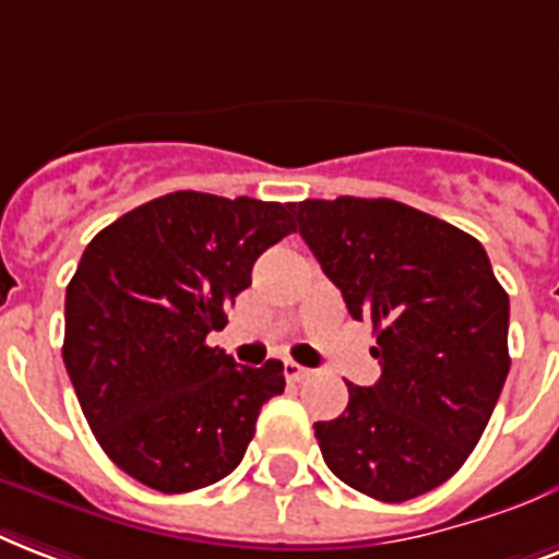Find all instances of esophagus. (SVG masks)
<instances>
[{"label":"esophagus","instance_id":"34e87169","mask_svg":"<svg viewBox=\"0 0 559 559\" xmlns=\"http://www.w3.org/2000/svg\"><path fill=\"white\" fill-rule=\"evenodd\" d=\"M309 373H311L309 367H300V365H294V361H285V379H288V382H302V379H306Z\"/></svg>","mask_w":559,"mask_h":559}]
</instances>
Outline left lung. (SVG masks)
I'll use <instances>...</instances> for the list:
<instances>
[{"label": "left lung", "instance_id": "8db88e82", "mask_svg": "<svg viewBox=\"0 0 559 559\" xmlns=\"http://www.w3.org/2000/svg\"><path fill=\"white\" fill-rule=\"evenodd\" d=\"M297 230L376 332L379 382H347L341 417L314 423L353 490L408 501L464 466L510 370V300L469 233L391 198L294 203Z\"/></svg>", "mask_w": 559, "mask_h": 559}]
</instances>
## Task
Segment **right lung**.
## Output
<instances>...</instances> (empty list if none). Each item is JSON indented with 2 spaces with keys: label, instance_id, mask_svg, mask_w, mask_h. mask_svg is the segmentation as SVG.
<instances>
[{
  "label": "right lung",
  "instance_id": "obj_1",
  "mask_svg": "<svg viewBox=\"0 0 559 559\" xmlns=\"http://www.w3.org/2000/svg\"><path fill=\"white\" fill-rule=\"evenodd\" d=\"M292 203L171 192L104 227L67 285L63 365L107 457L159 492L230 475L283 361L239 367L206 335L294 233Z\"/></svg>",
  "mask_w": 559,
  "mask_h": 559
}]
</instances>
